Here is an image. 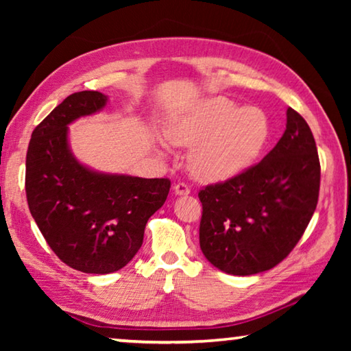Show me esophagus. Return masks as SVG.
Masks as SVG:
<instances>
[{
  "mask_svg": "<svg viewBox=\"0 0 351 351\" xmlns=\"http://www.w3.org/2000/svg\"><path fill=\"white\" fill-rule=\"evenodd\" d=\"M173 189H175L176 195H189L190 193V187L186 182H178V184H175Z\"/></svg>",
  "mask_w": 351,
  "mask_h": 351,
  "instance_id": "34e87169",
  "label": "esophagus"
}]
</instances>
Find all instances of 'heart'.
Wrapping results in <instances>:
<instances>
[{
    "label": "heart",
    "mask_w": 351,
    "mask_h": 351,
    "mask_svg": "<svg viewBox=\"0 0 351 351\" xmlns=\"http://www.w3.org/2000/svg\"><path fill=\"white\" fill-rule=\"evenodd\" d=\"M171 144L192 147L190 171L203 181H223L254 162L269 133L268 119L257 108H239L223 96L209 97L171 119Z\"/></svg>",
    "instance_id": "obj_1"
}]
</instances>
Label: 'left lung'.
I'll return each instance as SVG.
<instances>
[{
    "label": "left lung",
    "mask_w": 351,
    "mask_h": 351,
    "mask_svg": "<svg viewBox=\"0 0 351 351\" xmlns=\"http://www.w3.org/2000/svg\"><path fill=\"white\" fill-rule=\"evenodd\" d=\"M320 162L304 117L287 110V130L261 159L199 190V246L213 266L251 276L288 257L316 210Z\"/></svg>",
    "instance_id": "1"
}]
</instances>
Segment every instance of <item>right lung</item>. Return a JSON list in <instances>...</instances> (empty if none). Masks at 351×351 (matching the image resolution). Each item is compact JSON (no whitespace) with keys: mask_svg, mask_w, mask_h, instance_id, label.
<instances>
[{"mask_svg":"<svg viewBox=\"0 0 351 351\" xmlns=\"http://www.w3.org/2000/svg\"><path fill=\"white\" fill-rule=\"evenodd\" d=\"M105 104L99 91L71 94L35 127L26 154V198L40 232L63 263L86 274H110L134 257L170 190L169 178L102 175L77 162L68 123Z\"/></svg>","mask_w":351,"mask_h":351,"instance_id":"obj_1","label":"right lung"}]
</instances>
